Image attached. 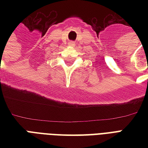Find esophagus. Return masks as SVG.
<instances>
[{"label":"esophagus","mask_w":148,"mask_h":148,"mask_svg":"<svg viewBox=\"0 0 148 148\" xmlns=\"http://www.w3.org/2000/svg\"><path fill=\"white\" fill-rule=\"evenodd\" d=\"M70 45H71V46H74V42H70Z\"/></svg>","instance_id":"obj_1"}]
</instances>
